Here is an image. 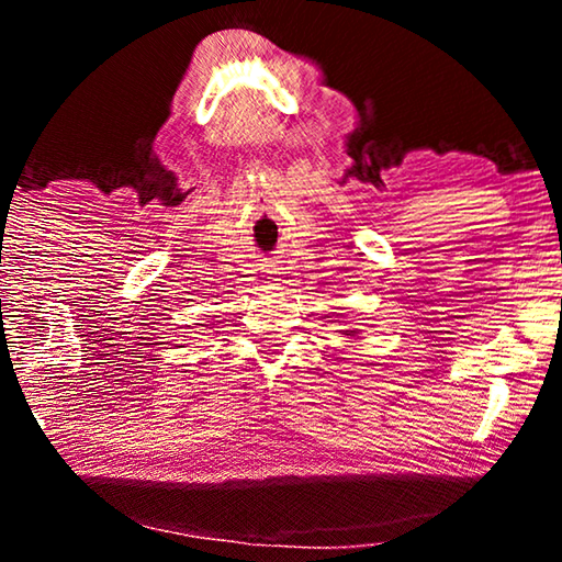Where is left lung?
<instances>
[{
  "mask_svg": "<svg viewBox=\"0 0 562 562\" xmlns=\"http://www.w3.org/2000/svg\"><path fill=\"white\" fill-rule=\"evenodd\" d=\"M341 331H349V335H355V329H341Z\"/></svg>",
  "mask_w": 562,
  "mask_h": 562,
  "instance_id": "8db88e82",
  "label": "left lung"
}]
</instances>
